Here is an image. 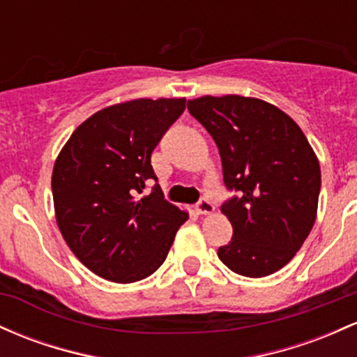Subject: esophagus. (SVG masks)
<instances>
[{
    "label": "esophagus",
    "instance_id": "obj_1",
    "mask_svg": "<svg viewBox=\"0 0 357 357\" xmlns=\"http://www.w3.org/2000/svg\"><path fill=\"white\" fill-rule=\"evenodd\" d=\"M215 210V206H213V203L210 202V199H206V198H202L199 199V202L197 203V211L199 215H208V213H211V211Z\"/></svg>",
    "mask_w": 357,
    "mask_h": 357
}]
</instances>
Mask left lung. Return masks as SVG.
Wrapping results in <instances>:
<instances>
[{
	"label": "left lung",
	"instance_id": "left-lung-1",
	"mask_svg": "<svg viewBox=\"0 0 357 357\" xmlns=\"http://www.w3.org/2000/svg\"><path fill=\"white\" fill-rule=\"evenodd\" d=\"M188 109L217 144L223 183L237 197L222 213L234 236L218 257L234 273L262 278L287 266L317 217L320 164L295 120L238 95L202 96Z\"/></svg>",
	"mask_w": 357,
	"mask_h": 357
}]
</instances>
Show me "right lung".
<instances>
[{
  "label": "right lung",
  "mask_w": 357,
  "mask_h": 357,
  "mask_svg": "<svg viewBox=\"0 0 357 357\" xmlns=\"http://www.w3.org/2000/svg\"><path fill=\"white\" fill-rule=\"evenodd\" d=\"M186 108L185 98L125 101L84 120L52 171L56 220L66 244L89 271L135 283L158 271L186 211L164 199L151 154Z\"/></svg>",
  "instance_id": "obj_1"
}]
</instances>
